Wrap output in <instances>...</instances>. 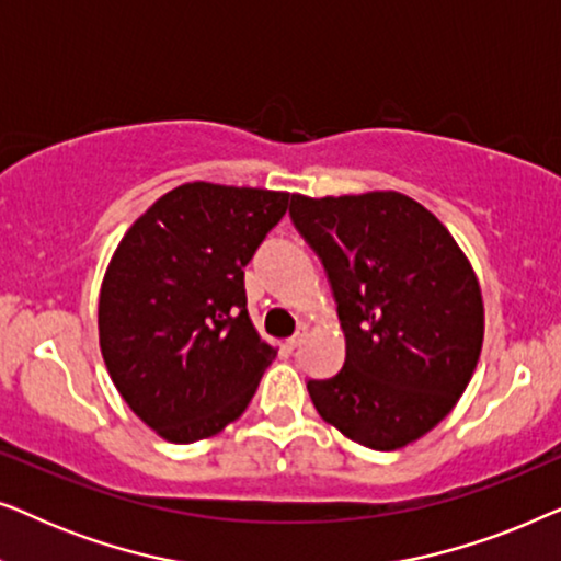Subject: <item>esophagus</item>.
I'll list each match as a JSON object with an SVG mask.
<instances>
[{"label": "esophagus", "mask_w": 561, "mask_h": 561, "mask_svg": "<svg viewBox=\"0 0 561 561\" xmlns=\"http://www.w3.org/2000/svg\"><path fill=\"white\" fill-rule=\"evenodd\" d=\"M306 334H309V332H306V327H301V329H298V332H296L294 336H290V340H288L286 344H288V347H290V350H296V347H298V344H301V342L306 340Z\"/></svg>", "instance_id": "esophagus-1"}]
</instances>
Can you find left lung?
I'll use <instances>...</instances> for the list:
<instances>
[{
	"label": "left lung",
	"mask_w": 561,
	"mask_h": 561,
	"mask_svg": "<svg viewBox=\"0 0 561 561\" xmlns=\"http://www.w3.org/2000/svg\"><path fill=\"white\" fill-rule=\"evenodd\" d=\"M290 219L324 263L347 350L334 378L306 386L319 416L378 451L421 439L480 359L485 306L470 260L398 191L294 194Z\"/></svg>",
	"instance_id": "8db88e82"
}]
</instances>
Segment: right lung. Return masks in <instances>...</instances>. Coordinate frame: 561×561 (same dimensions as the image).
Wrapping results in <instances>:
<instances>
[{
  "mask_svg": "<svg viewBox=\"0 0 561 561\" xmlns=\"http://www.w3.org/2000/svg\"><path fill=\"white\" fill-rule=\"evenodd\" d=\"M288 202V191L183 183L114 250L99 347L114 388L165 442L209 439L240 419L278 355L248 313L244 265Z\"/></svg>",
  "mask_w": 561,
  "mask_h": 561,
  "instance_id": "obj_1",
  "label": "right lung"
}]
</instances>
